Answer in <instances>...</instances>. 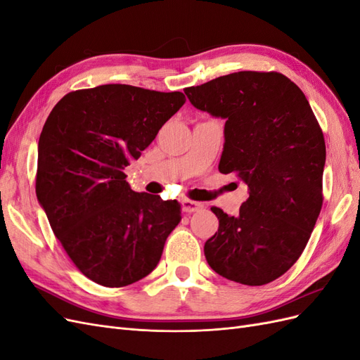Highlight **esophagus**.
Segmentation results:
<instances>
[{
	"label": "esophagus",
	"mask_w": 360,
	"mask_h": 360,
	"mask_svg": "<svg viewBox=\"0 0 360 360\" xmlns=\"http://www.w3.org/2000/svg\"><path fill=\"white\" fill-rule=\"evenodd\" d=\"M202 209V204L197 201H191V200H184L183 201V212L184 213H195Z\"/></svg>",
	"instance_id": "34e87169"
}]
</instances>
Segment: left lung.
Returning a JSON list of instances; mask_svg holds the SVG:
<instances>
[{
    "instance_id": "1",
    "label": "left lung",
    "mask_w": 360,
    "mask_h": 360,
    "mask_svg": "<svg viewBox=\"0 0 360 360\" xmlns=\"http://www.w3.org/2000/svg\"><path fill=\"white\" fill-rule=\"evenodd\" d=\"M200 111L224 118L219 171L237 172L249 198L238 216L217 207L219 228L204 245L226 279L264 285L296 263L323 204L326 146L309 102L278 72H237L184 90Z\"/></svg>"
}]
</instances>
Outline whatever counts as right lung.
I'll use <instances>...</instances> for the list:
<instances>
[{
    "mask_svg": "<svg viewBox=\"0 0 360 360\" xmlns=\"http://www.w3.org/2000/svg\"><path fill=\"white\" fill-rule=\"evenodd\" d=\"M186 97L124 84L66 94L39 139L36 193L53 234L82 275L124 287L158 266L181 207L135 192L123 169Z\"/></svg>",
    "mask_w": 360,
    "mask_h": 360,
    "instance_id": "obj_1",
    "label": "right lung"
}]
</instances>
